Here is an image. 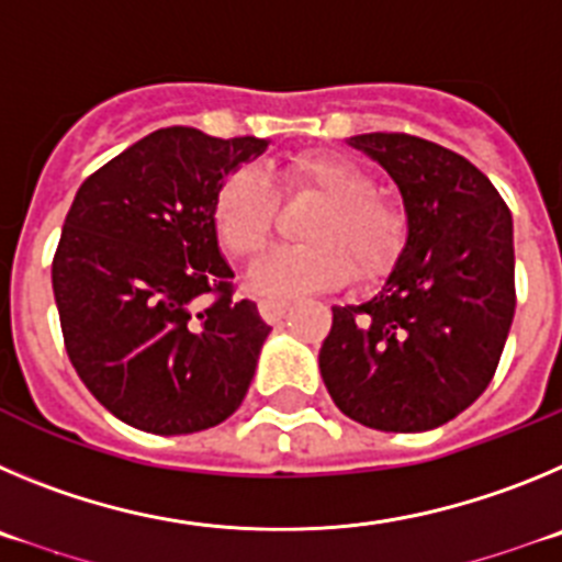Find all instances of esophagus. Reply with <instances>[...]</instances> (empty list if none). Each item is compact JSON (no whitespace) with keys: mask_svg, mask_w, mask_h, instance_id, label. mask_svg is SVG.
I'll return each mask as SVG.
<instances>
[{"mask_svg":"<svg viewBox=\"0 0 562 562\" xmlns=\"http://www.w3.org/2000/svg\"><path fill=\"white\" fill-rule=\"evenodd\" d=\"M257 311H260V316L266 318L269 325H274V322H280V318L285 316L288 305H285V302H280V300H260V302H257Z\"/></svg>","mask_w":562,"mask_h":562,"instance_id":"1","label":"esophagus"}]
</instances>
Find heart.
Listing matches in <instances>:
<instances>
[{
	"label": "heart",
	"instance_id": "b5f03b06",
	"mask_svg": "<svg viewBox=\"0 0 562 562\" xmlns=\"http://www.w3.org/2000/svg\"><path fill=\"white\" fill-rule=\"evenodd\" d=\"M277 193H313L322 204L302 226L307 244L280 246L251 262L249 285L262 296L293 300L333 291L350 280V261L361 280H378L403 249V212L378 199L375 179L356 161L330 154L293 156L277 176ZM277 193L257 168L235 170L221 184L212 221L232 255L249 257L269 240Z\"/></svg>",
	"mask_w": 562,
	"mask_h": 562
}]
</instances>
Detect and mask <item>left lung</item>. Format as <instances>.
I'll return each mask as SVG.
<instances>
[{
  "label": "left lung",
  "mask_w": 562,
  "mask_h": 562,
  "mask_svg": "<svg viewBox=\"0 0 562 562\" xmlns=\"http://www.w3.org/2000/svg\"><path fill=\"white\" fill-rule=\"evenodd\" d=\"M403 195L406 240L375 296L333 307L318 350L333 403L375 431H431L493 381L515 316L513 215L464 156L408 134H358Z\"/></svg>",
  "instance_id": "8db88e82"
}]
</instances>
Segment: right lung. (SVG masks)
Segmentation results:
<instances>
[{
  "instance_id": "obj_1",
  "label": "right lung",
  "mask_w": 562,
  "mask_h": 562,
  "mask_svg": "<svg viewBox=\"0 0 562 562\" xmlns=\"http://www.w3.org/2000/svg\"><path fill=\"white\" fill-rule=\"evenodd\" d=\"M269 143L159 128L89 176L69 206L53 260L64 344L86 389L139 431H204L249 392L271 327L232 296L212 204Z\"/></svg>"
}]
</instances>
